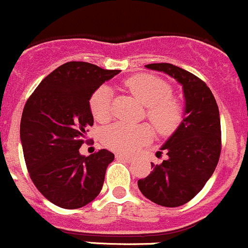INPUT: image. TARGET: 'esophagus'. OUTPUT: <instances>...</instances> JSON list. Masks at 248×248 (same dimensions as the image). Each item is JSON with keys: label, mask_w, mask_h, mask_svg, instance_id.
<instances>
[{"label": "esophagus", "mask_w": 248, "mask_h": 248, "mask_svg": "<svg viewBox=\"0 0 248 248\" xmlns=\"http://www.w3.org/2000/svg\"><path fill=\"white\" fill-rule=\"evenodd\" d=\"M116 158L121 159V160H126V161L131 160V156L125 155V154H116Z\"/></svg>", "instance_id": "1"}]
</instances>
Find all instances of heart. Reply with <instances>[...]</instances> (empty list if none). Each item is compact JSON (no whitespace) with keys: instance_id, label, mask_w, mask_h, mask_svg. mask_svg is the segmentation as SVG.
I'll return each mask as SVG.
<instances>
[{"instance_id":"1","label":"heart","mask_w":248,"mask_h":248,"mask_svg":"<svg viewBox=\"0 0 248 248\" xmlns=\"http://www.w3.org/2000/svg\"><path fill=\"white\" fill-rule=\"evenodd\" d=\"M127 89L146 106V116L160 134H170L182 123L185 107L172 95V88L165 80L152 75L140 73L125 82ZM89 108L95 121L100 123L112 117V93L108 87L97 88L89 99ZM148 125L117 123L102 134L105 146L119 153H130L152 139Z\"/></svg>"}]
</instances>
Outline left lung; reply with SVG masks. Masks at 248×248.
<instances>
[{
  "mask_svg": "<svg viewBox=\"0 0 248 248\" xmlns=\"http://www.w3.org/2000/svg\"><path fill=\"white\" fill-rule=\"evenodd\" d=\"M146 67L165 72L182 84L186 111L182 123L161 147L168 159L159 165L151 163L153 171L137 185L142 194L155 204L182 206L204 188L219 160V111L206 83L193 73L166 62Z\"/></svg>",
  "mask_w": 248,
  "mask_h": 248,
  "instance_id": "left-lung-1",
  "label": "left lung"
}]
</instances>
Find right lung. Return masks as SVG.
<instances>
[{"label": "right lung", "mask_w": 248, "mask_h": 248, "mask_svg": "<svg viewBox=\"0 0 248 248\" xmlns=\"http://www.w3.org/2000/svg\"><path fill=\"white\" fill-rule=\"evenodd\" d=\"M83 61H70L46 76L24 107L20 140L29 175L40 193L54 205L79 208L100 194L114 154L100 149L80 155L94 118L93 93L119 73Z\"/></svg>", "instance_id": "add662e5"}]
</instances>
